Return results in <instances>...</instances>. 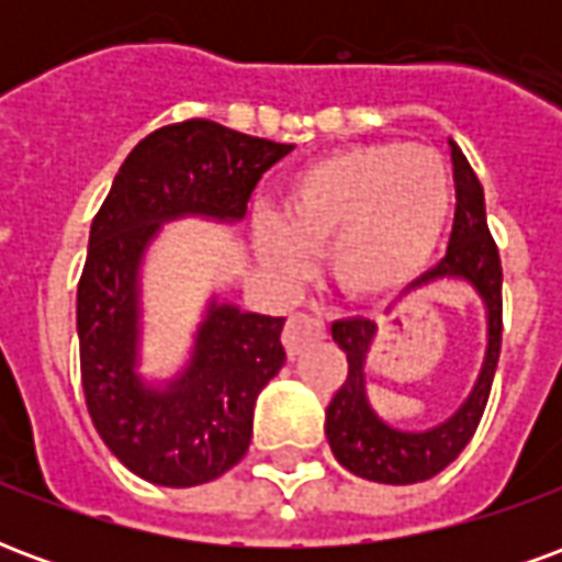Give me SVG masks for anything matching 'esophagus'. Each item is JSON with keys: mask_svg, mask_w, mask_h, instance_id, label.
Instances as JSON below:
<instances>
[{"mask_svg": "<svg viewBox=\"0 0 562 562\" xmlns=\"http://www.w3.org/2000/svg\"><path fill=\"white\" fill-rule=\"evenodd\" d=\"M325 340V322L318 316H310V313H294L289 322H285V330H282V346L289 358L301 355L306 346Z\"/></svg>", "mask_w": 562, "mask_h": 562, "instance_id": "34e87169", "label": "esophagus"}]
</instances>
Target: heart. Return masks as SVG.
Wrapping results in <instances>:
<instances>
[{"mask_svg": "<svg viewBox=\"0 0 562 562\" xmlns=\"http://www.w3.org/2000/svg\"><path fill=\"white\" fill-rule=\"evenodd\" d=\"M451 207V180L430 147L379 140L337 149L289 177L277 213H258L261 261L301 277L328 246L334 280L376 297L415 280L434 256Z\"/></svg>", "mask_w": 562, "mask_h": 562, "instance_id": "heart-1", "label": "heart"}]
</instances>
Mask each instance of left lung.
Instances as JSON below:
<instances>
[{
  "mask_svg": "<svg viewBox=\"0 0 562 562\" xmlns=\"http://www.w3.org/2000/svg\"><path fill=\"white\" fill-rule=\"evenodd\" d=\"M451 165H454V225L448 240L446 258L430 268L424 277L406 289H427L442 280L467 282L479 294L487 318V346L475 385L446 422L434 424L427 430H403L394 427L370 406L367 397V355L376 337V325L370 318H340L330 325L334 342L346 352L349 376L342 379L340 391L325 409V436H328L334 458L340 460L355 475L379 484H415L434 479L467 448L482 422L487 394L494 385L496 361H499V342H503V268L499 252L484 216V192L479 177L470 168L467 156L460 153L454 140Z\"/></svg>",
  "mask_w": 562,
  "mask_h": 562,
  "instance_id": "left-lung-1",
  "label": "left lung"
}]
</instances>
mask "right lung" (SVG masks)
Here are the masks:
<instances>
[{"mask_svg":"<svg viewBox=\"0 0 562 562\" xmlns=\"http://www.w3.org/2000/svg\"><path fill=\"white\" fill-rule=\"evenodd\" d=\"M289 153L292 144L210 120L156 128L120 165L92 220L78 285L80 379L104 446L144 482L192 487L240 463L258 394L285 364V318L246 313L213 294L180 373L140 376L149 244L165 222L186 216L240 222L261 173Z\"/></svg>","mask_w":562,"mask_h":562,"instance_id":"right-lung-1","label":"right lung"}]
</instances>
